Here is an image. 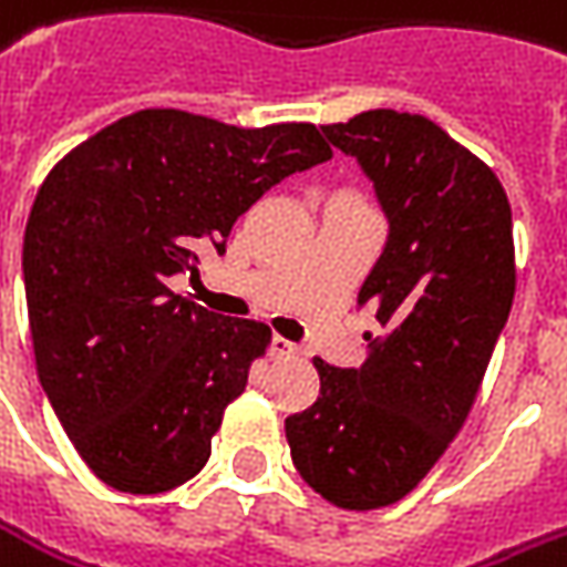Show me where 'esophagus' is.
Wrapping results in <instances>:
<instances>
[{
    "instance_id": "34e87169",
    "label": "esophagus",
    "mask_w": 567,
    "mask_h": 567,
    "mask_svg": "<svg viewBox=\"0 0 567 567\" xmlns=\"http://www.w3.org/2000/svg\"><path fill=\"white\" fill-rule=\"evenodd\" d=\"M269 351H272V358H295V354H298V344L288 342L282 336H276L272 344H269Z\"/></svg>"
}]
</instances>
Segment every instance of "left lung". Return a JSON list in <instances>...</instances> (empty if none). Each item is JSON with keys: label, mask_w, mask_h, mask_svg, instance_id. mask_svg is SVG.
Masks as SVG:
<instances>
[{"label": "left lung", "mask_w": 567, "mask_h": 567, "mask_svg": "<svg viewBox=\"0 0 567 567\" xmlns=\"http://www.w3.org/2000/svg\"><path fill=\"white\" fill-rule=\"evenodd\" d=\"M358 156L389 241L358 303L385 336L363 367L313 361L320 399L285 420L303 483L348 512L404 498L458 436L515 301L512 206L496 172L426 115L322 125Z\"/></svg>", "instance_id": "1"}]
</instances>
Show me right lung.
<instances>
[{
  "mask_svg": "<svg viewBox=\"0 0 567 567\" xmlns=\"http://www.w3.org/2000/svg\"><path fill=\"white\" fill-rule=\"evenodd\" d=\"M332 156L317 125L238 127L141 109L65 153L30 209L24 288L37 377L106 486L153 496L197 477L225 408L272 344L168 288L235 219Z\"/></svg>",
  "mask_w": 567,
  "mask_h": 567,
  "instance_id": "right-lung-1",
  "label": "right lung"
}]
</instances>
